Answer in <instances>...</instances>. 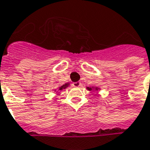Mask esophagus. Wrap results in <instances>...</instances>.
I'll return each instance as SVG.
<instances>
[{
  "label": "esophagus",
  "instance_id": "1",
  "mask_svg": "<svg viewBox=\"0 0 150 150\" xmlns=\"http://www.w3.org/2000/svg\"><path fill=\"white\" fill-rule=\"evenodd\" d=\"M73 86H75V87H79V86H82V83H81L80 82H75V83H73Z\"/></svg>",
  "mask_w": 150,
  "mask_h": 150
}]
</instances>
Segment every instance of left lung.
I'll return each mask as SVG.
<instances>
[{"instance_id":"8db88e82","label":"left lung","mask_w":150,"mask_h":150,"mask_svg":"<svg viewBox=\"0 0 150 150\" xmlns=\"http://www.w3.org/2000/svg\"><path fill=\"white\" fill-rule=\"evenodd\" d=\"M87 89L89 90V91H91V88H90V87H88V88H87ZM96 90H98V89H97V88H96Z\"/></svg>"}]
</instances>
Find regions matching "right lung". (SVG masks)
Returning a JSON list of instances; mask_svg holds the SVG:
<instances>
[{
  "mask_svg": "<svg viewBox=\"0 0 150 150\" xmlns=\"http://www.w3.org/2000/svg\"><path fill=\"white\" fill-rule=\"evenodd\" d=\"M67 86H68V84H67H67H64V85H63V86H61V87H59V90H60V91H61V90L65 89V88H66V87H67Z\"/></svg>",
  "mask_w": 150,
  "mask_h": 150,
  "instance_id": "1",
  "label": "right lung"
}]
</instances>
